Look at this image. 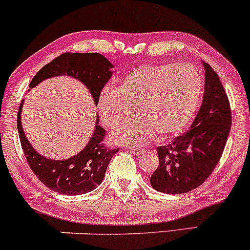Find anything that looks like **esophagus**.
Returning a JSON list of instances; mask_svg holds the SVG:
<instances>
[{"instance_id": "1", "label": "esophagus", "mask_w": 250, "mask_h": 250, "mask_svg": "<svg viewBox=\"0 0 250 250\" xmlns=\"http://www.w3.org/2000/svg\"><path fill=\"white\" fill-rule=\"evenodd\" d=\"M129 151H130L131 154H135V155H141L143 153V149H141V148H129Z\"/></svg>"}]
</instances>
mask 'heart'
<instances>
[{"instance_id":"heart-1","label":"heart","mask_w":250,"mask_h":250,"mask_svg":"<svg viewBox=\"0 0 250 250\" xmlns=\"http://www.w3.org/2000/svg\"><path fill=\"white\" fill-rule=\"evenodd\" d=\"M201 90L202 79L193 65L143 64L128 71L115 88H103L97 111L105 125L114 127L133 107L136 116L113 129L110 139L139 147L156 136L181 133L195 115Z\"/></svg>"}]
</instances>
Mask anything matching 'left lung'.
Here are the masks:
<instances>
[{
	"instance_id": "1",
	"label": "left lung",
	"mask_w": 250,
	"mask_h": 250,
	"mask_svg": "<svg viewBox=\"0 0 250 250\" xmlns=\"http://www.w3.org/2000/svg\"><path fill=\"white\" fill-rule=\"evenodd\" d=\"M202 67L205 93L190 129L156 148L159 167L150 185L161 193L183 194L200 187L220 161L230 131V105L222 83L208 63Z\"/></svg>"
}]
</instances>
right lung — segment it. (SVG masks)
Segmentation results:
<instances>
[{"instance_id": "1", "label": "right lung", "mask_w": 250, "mask_h": 250, "mask_svg": "<svg viewBox=\"0 0 250 250\" xmlns=\"http://www.w3.org/2000/svg\"><path fill=\"white\" fill-rule=\"evenodd\" d=\"M113 63L99 53H65L40 69L31 80L29 90L44 80L67 75L83 83L97 105L100 93L113 75ZM22 107L23 102L17 114L21 146L31 170L43 185L64 195L85 194L101 185L109 162L119 149H109L103 143L105 130L99 125V115L90 140L80 153L65 160H53L40 154L28 141L21 122Z\"/></svg>"}]
</instances>
